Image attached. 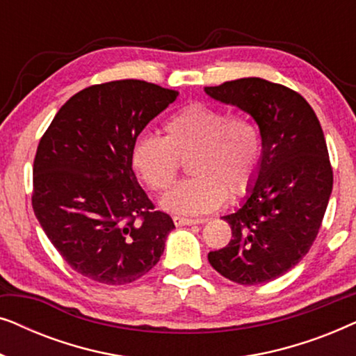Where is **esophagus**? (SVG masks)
I'll list each match as a JSON object with an SVG mask.
<instances>
[{
    "label": "esophagus",
    "mask_w": 356,
    "mask_h": 356,
    "mask_svg": "<svg viewBox=\"0 0 356 356\" xmlns=\"http://www.w3.org/2000/svg\"><path fill=\"white\" fill-rule=\"evenodd\" d=\"M173 222L177 227L183 225H197V223L206 222L204 218H189V217H181V216H173Z\"/></svg>",
    "instance_id": "obj_1"
}]
</instances>
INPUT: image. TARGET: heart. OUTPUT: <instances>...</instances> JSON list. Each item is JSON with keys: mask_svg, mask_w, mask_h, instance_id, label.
<instances>
[{"mask_svg": "<svg viewBox=\"0 0 356 356\" xmlns=\"http://www.w3.org/2000/svg\"><path fill=\"white\" fill-rule=\"evenodd\" d=\"M163 138L140 134L131 147V163L154 193L173 186L181 162L193 175L163 197L177 213L211 212L230 197L250 191L262 162V136L246 115H230L220 106L193 102L170 115Z\"/></svg>", "mask_w": 356, "mask_h": 356, "instance_id": "b5f03b06", "label": "heart"}]
</instances>
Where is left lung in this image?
<instances>
[{"instance_id": "8db88e82", "label": "left lung", "mask_w": 356, "mask_h": 356, "mask_svg": "<svg viewBox=\"0 0 356 356\" xmlns=\"http://www.w3.org/2000/svg\"><path fill=\"white\" fill-rule=\"evenodd\" d=\"M204 90L250 113L262 136L257 181L243 206L222 217L233 238L209 252V262L236 284H266L298 264L319 233L334 183L323 128L298 92L261 77Z\"/></svg>"}]
</instances>
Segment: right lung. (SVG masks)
I'll use <instances>...</instances> for the list:
<instances>
[{
  "label": "right lung",
  "instance_id": "1",
  "mask_svg": "<svg viewBox=\"0 0 356 356\" xmlns=\"http://www.w3.org/2000/svg\"><path fill=\"white\" fill-rule=\"evenodd\" d=\"M178 92L138 79L95 84L61 106L33 159L32 207L63 259L126 285L157 264L175 228L139 186L131 147Z\"/></svg>",
  "mask_w": 356,
  "mask_h": 356
}]
</instances>
